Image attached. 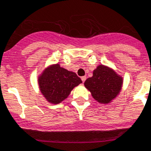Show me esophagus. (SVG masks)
<instances>
[{
  "instance_id": "1",
  "label": "esophagus",
  "mask_w": 151,
  "mask_h": 151,
  "mask_svg": "<svg viewBox=\"0 0 151 151\" xmlns=\"http://www.w3.org/2000/svg\"><path fill=\"white\" fill-rule=\"evenodd\" d=\"M86 79H87V77H86V76H83V77H81V80L83 82L85 81Z\"/></svg>"
}]
</instances>
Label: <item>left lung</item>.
Instances as JSON below:
<instances>
[{
    "label": "left lung",
    "mask_w": 151,
    "mask_h": 151,
    "mask_svg": "<svg viewBox=\"0 0 151 151\" xmlns=\"http://www.w3.org/2000/svg\"><path fill=\"white\" fill-rule=\"evenodd\" d=\"M124 79L113 68L100 64L93 70V76L87 78L84 86L98 103L108 104L119 95Z\"/></svg>",
    "instance_id": "left-lung-1"
}]
</instances>
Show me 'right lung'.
<instances>
[{"mask_svg": "<svg viewBox=\"0 0 151 151\" xmlns=\"http://www.w3.org/2000/svg\"><path fill=\"white\" fill-rule=\"evenodd\" d=\"M39 89L47 102L58 104L68 98L72 90L82 83L74 72L61 68L59 64H50L37 78Z\"/></svg>", "mask_w": 151, "mask_h": 151, "instance_id": "obj_1", "label": "right lung"}]
</instances>
